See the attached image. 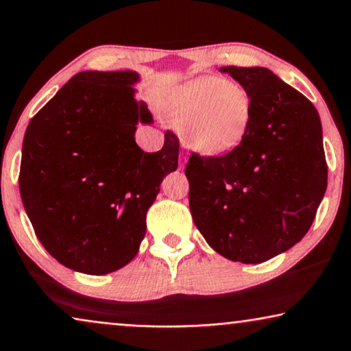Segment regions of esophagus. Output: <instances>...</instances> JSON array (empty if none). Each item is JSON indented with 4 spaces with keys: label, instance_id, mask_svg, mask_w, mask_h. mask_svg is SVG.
<instances>
[{
    "label": "esophagus",
    "instance_id": "1",
    "mask_svg": "<svg viewBox=\"0 0 351 351\" xmlns=\"http://www.w3.org/2000/svg\"><path fill=\"white\" fill-rule=\"evenodd\" d=\"M184 166H185V156H184V155H180V160H179V167H180V169H184Z\"/></svg>",
    "mask_w": 351,
    "mask_h": 351
}]
</instances>
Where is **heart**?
Returning <instances> with one entry per match:
<instances>
[{
  "instance_id": "b5f03b06",
  "label": "heart",
  "mask_w": 351,
  "mask_h": 351,
  "mask_svg": "<svg viewBox=\"0 0 351 351\" xmlns=\"http://www.w3.org/2000/svg\"><path fill=\"white\" fill-rule=\"evenodd\" d=\"M172 118L180 128H189L191 148L219 156L237 148L246 136L252 100L241 86L219 76H204L177 93Z\"/></svg>"
}]
</instances>
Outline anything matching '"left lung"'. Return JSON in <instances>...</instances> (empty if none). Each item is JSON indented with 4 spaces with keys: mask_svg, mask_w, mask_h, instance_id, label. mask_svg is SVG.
<instances>
[{
    "mask_svg": "<svg viewBox=\"0 0 351 351\" xmlns=\"http://www.w3.org/2000/svg\"><path fill=\"white\" fill-rule=\"evenodd\" d=\"M252 100L246 136L232 152L186 162L195 225L233 262L261 263L299 243L328 186L315 105L263 66H222Z\"/></svg>",
    "mask_w": 351,
    "mask_h": 351,
    "instance_id": "obj_1",
    "label": "left lung"
}]
</instances>
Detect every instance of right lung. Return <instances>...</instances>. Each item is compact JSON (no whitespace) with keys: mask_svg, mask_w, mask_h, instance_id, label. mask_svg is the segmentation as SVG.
Returning <instances> with one entry per match:
<instances>
[{"mask_svg":"<svg viewBox=\"0 0 351 351\" xmlns=\"http://www.w3.org/2000/svg\"><path fill=\"white\" fill-rule=\"evenodd\" d=\"M136 71H80L28 123L19 189L35 234L71 270L105 275L129 263L145 237L147 210L177 169L179 137L160 152L136 143L152 123L134 100Z\"/></svg>","mask_w":351,"mask_h":351,"instance_id":"add662e5","label":"right lung"}]
</instances>
